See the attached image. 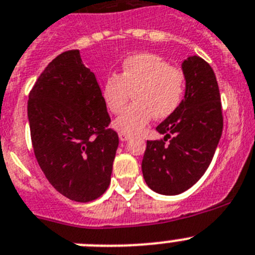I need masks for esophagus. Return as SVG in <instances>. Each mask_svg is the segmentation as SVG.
Returning <instances> with one entry per match:
<instances>
[{
	"label": "esophagus",
	"instance_id": "esophagus-1",
	"mask_svg": "<svg viewBox=\"0 0 255 255\" xmlns=\"http://www.w3.org/2000/svg\"><path fill=\"white\" fill-rule=\"evenodd\" d=\"M119 138H120L121 141H128L130 139V135L123 134V132H120V135H119Z\"/></svg>",
	"mask_w": 255,
	"mask_h": 255
}]
</instances>
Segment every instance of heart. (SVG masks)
Instances as JSON below:
<instances>
[{"label":"heart","mask_w":255,"mask_h":255,"mask_svg":"<svg viewBox=\"0 0 255 255\" xmlns=\"http://www.w3.org/2000/svg\"><path fill=\"white\" fill-rule=\"evenodd\" d=\"M184 91L185 78L180 70L173 69L157 55L138 53L124 60L119 75L105 79L102 98L112 114H119L132 92L135 102L114 121V128L123 134L134 135L154 116H171L181 103Z\"/></svg>","instance_id":"1"}]
</instances>
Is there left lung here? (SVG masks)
I'll use <instances>...</instances> for the list:
<instances>
[{
    "label": "left lung",
    "mask_w": 255,
    "mask_h": 255,
    "mask_svg": "<svg viewBox=\"0 0 255 255\" xmlns=\"http://www.w3.org/2000/svg\"><path fill=\"white\" fill-rule=\"evenodd\" d=\"M181 67L184 100L155 128L164 138L147 141L141 162L147 185L163 195L184 193L203 176L224 128L220 89L208 62L190 56Z\"/></svg>",
    "instance_id": "obj_1"
}]
</instances>
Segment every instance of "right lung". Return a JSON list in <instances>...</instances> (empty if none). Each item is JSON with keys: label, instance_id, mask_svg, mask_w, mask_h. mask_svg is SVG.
I'll list each match as a JSON object with an SVG mask.
<instances>
[{"label": "right lung", "instance_id": "obj_1", "mask_svg": "<svg viewBox=\"0 0 255 255\" xmlns=\"http://www.w3.org/2000/svg\"><path fill=\"white\" fill-rule=\"evenodd\" d=\"M35 158L53 188L75 202L100 198L111 181L119 135L96 75L78 49L52 60L29 93Z\"/></svg>", "mask_w": 255, "mask_h": 255}]
</instances>
